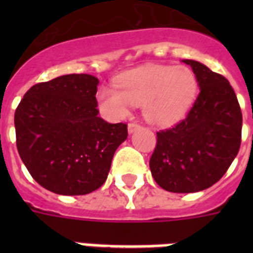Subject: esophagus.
<instances>
[{
	"label": "esophagus",
	"mask_w": 253,
	"mask_h": 253,
	"mask_svg": "<svg viewBox=\"0 0 253 253\" xmlns=\"http://www.w3.org/2000/svg\"><path fill=\"white\" fill-rule=\"evenodd\" d=\"M139 125L138 123H128V127H127V128H128V134H132V132H135V131L138 130L139 128Z\"/></svg>",
	"instance_id": "obj_1"
}]
</instances>
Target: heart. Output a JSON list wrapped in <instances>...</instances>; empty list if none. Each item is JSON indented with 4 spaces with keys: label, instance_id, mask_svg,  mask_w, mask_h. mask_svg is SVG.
Listing matches in <instances>:
<instances>
[{
    "label": "heart",
    "instance_id": "b5f03b06",
    "mask_svg": "<svg viewBox=\"0 0 253 253\" xmlns=\"http://www.w3.org/2000/svg\"><path fill=\"white\" fill-rule=\"evenodd\" d=\"M115 86L97 91L99 110L113 119L125 118L131 107L142 105L147 122L159 127L176 125L186 117L198 93V81L192 69L146 64L121 73Z\"/></svg>",
    "mask_w": 253,
    "mask_h": 253
}]
</instances>
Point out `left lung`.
<instances>
[{
    "label": "left lung",
    "instance_id": "8db88e82",
    "mask_svg": "<svg viewBox=\"0 0 253 253\" xmlns=\"http://www.w3.org/2000/svg\"><path fill=\"white\" fill-rule=\"evenodd\" d=\"M196 75L200 94L178 125L158 132L150 168L159 186L172 193L205 190L222 178L239 152L242 111L223 76L200 61L185 59Z\"/></svg>",
    "mask_w": 253,
    "mask_h": 253
}]
</instances>
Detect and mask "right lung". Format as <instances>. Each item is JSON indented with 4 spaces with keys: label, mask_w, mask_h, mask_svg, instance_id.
Returning a JSON list of instances; mask_svg holds the SVG:
<instances>
[{
    "label": "right lung",
    "mask_w": 253,
    "mask_h": 253,
    "mask_svg": "<svg viewBox=\"0 0 253 253\" xmlns=\"http://www.w3.org/2000/svg\"><path fill=\"white\" fill-rule=\"evenodd\" d=\"M98 79L86 73L34 85L14 125L22 162L38 184L63 196L94 192L106 181L127 125L107 123L97 110Z\"/></svg>",
    "instance_id": "1"
}]
</instances>
